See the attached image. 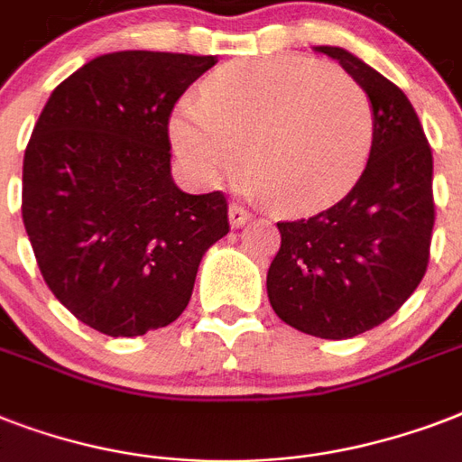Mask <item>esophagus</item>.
<instances>
[{
	"label": "esophagus",
	"instance_id": "34e87169",
	"mask_svg": "<svg viewBox=\"0 0 462 462\" xmlns=\"http://www.w3.org/2000/svg\"><path fill=\"white\" fill-rule=\"evenodd\" d=\"M227 217H230L232 227H242V225H246V220H249V213H246L242 206H237V203H232L230 210H227Z\"/></svg>",
	"mask_w": 462,
	"mask_h": 462
}]
</instances>
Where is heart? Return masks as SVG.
I'll return each instance as SVG.
<instances>
[{"instance_id": "obj_1", "label": "heart", "mask_w": 462, "mask_h": 462, "mask_svg": "<svg viewBox=\"0 0 462 462\" xmlns=\"http://www.w3.org/2000/svg\"><path fill=\"white\" fill-rule=\"evenodd\" d=\"M174 151L208 187L246 165L281 213L300 216L343 199L372 153V103L350 76L321 61L278 54L225 64L203 103H181L170 122Z\"/></svg>"}]
</instances>
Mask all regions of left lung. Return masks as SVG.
<instances>
[{
    "label": "left lung",
    "mask_w": 462,
    "mask_h": 462,
    "mask_svg": "<svg viewBox=\"0 0 462 462\" xmlns=\"http://www.w3.org/2000/svg\"><path fill=\"white\" fill-rule=\"evenodd\" d=\"M366 93L372 153L350 194L309 220L278 223L271 307L309 336L345 340L402 307L430 263L434 160L415 107L395 83L343 47L319 45Z\"/></svg>",
    "instance_id": "obj_1"
}]
</instances>
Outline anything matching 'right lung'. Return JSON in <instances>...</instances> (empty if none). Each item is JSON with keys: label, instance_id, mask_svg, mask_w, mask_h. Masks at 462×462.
<instances>
[{"label": "right lung", "instance_id": "obj_1", "mask_svg": "<svg viewBox=\"0 0 462 462\" xmlns=\"http://www.w3.org/2000/svg\"><path fill=\"white\" fill-rule=\"evenodd\" d=\"M216 57L100 54L52 90L23 158V225L47 288L112 337L187 309L203 254L230 232L220 191L170 172L174 103Z\"/></svg>", "mask_w": 462, "mask_h": 462}]
</instances>
